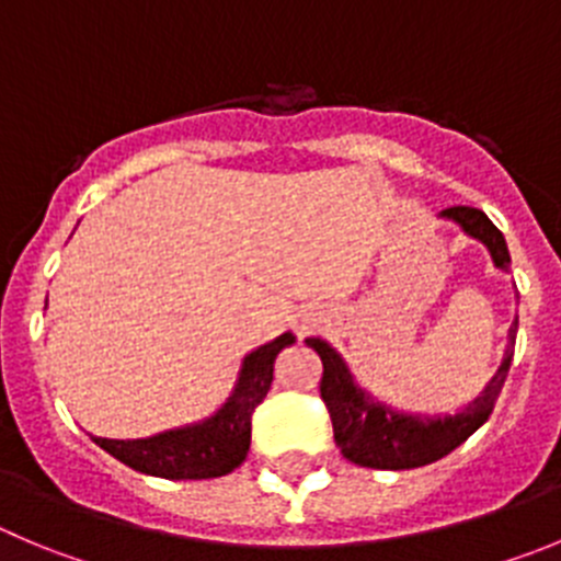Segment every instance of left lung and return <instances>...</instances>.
<instances>
[{
    "mask_svg": "<svg viewBox=\"0 0 561 561\" xmlns=\"http://www.w3.org/2000/svg\"><path fill=\"white\" fill-rule=\"evenodd\" d=\"M443 221H451L462 229L468 238L479 240L499 271H512L510 249L504 234L499 232L490 218L476 207H448L439 213ZM517 321H512L510 337H506L504 357L484 390L448 415H426V412H404L379 401L370 390H365L354 379L352 368L340 357V352L323 337H307L305 343L316 348L323 363L321 399L332 417L334 443L348 462L359 468L374 470H410L432 465L462 446L465 439L481 428L493 412L499 392L510 374L512 354H515Z\"/></svg>",
    "mask_w": 561,
    "mask_h": 561,
    "instance_id": "obj_1",
    "label": "left lung"
}]
</instances>
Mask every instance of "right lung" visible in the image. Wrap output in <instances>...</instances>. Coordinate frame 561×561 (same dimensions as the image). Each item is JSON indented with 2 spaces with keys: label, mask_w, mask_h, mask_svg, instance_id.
<instances>
[{
  "label": "right lung",
  "mask_w": 561,
  "mask_h": 561,
  "mask_svg": "<svg viewBox=\"0 0 561 561\" xmlns=\"http://www.w3.org/2000/svg\"><path fill=\"white\" fill-rule=\"evenodd\" d=\"M293 343H296V334L285 332L245 354L227 401L213 415L185 423V426L165 428L151 437H93V443L127 468L157 476V479L196 481L232 473L249 454L251 415L256 404L268 396L276 357L282 348Z\"/></svg>",
  "instance_id": "right-lung-1"
}]
</instances>
